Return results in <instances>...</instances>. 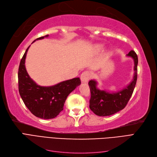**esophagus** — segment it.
Listing matches in <instances>:
<instances>
[{"label": "esophagus", "instance_id": "obj_1", "mask_svg": "<svg viewBox=\"0 0 157 157\" xmlns=\"http://www.w3.org/2000/svg\"><path fill=\"white\" fill-rule=\"evenodd\" d=\"M90 78H91V74L88 71H84L80 75V80H81V82L84 83L88 82Z\"/></svg>", "mask_w": 157, "mask_h": 157}]
</instances>
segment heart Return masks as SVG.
<instances>
[{"mask_svg": "<svg viewBox=\"0 0 157 157\" xmlns=\"http://www.w3.org/2000/svg\"><path fill=\"white\" fill-rule=\"evenodd\" d=\"M103 50V45L98 44L97 45L95 46V50H96L97 52H101Z\"/></svg>", "mask_w": 157, "mask_h": 157, "instance_id": "obj_1", "label": "heart"}]
</instances>
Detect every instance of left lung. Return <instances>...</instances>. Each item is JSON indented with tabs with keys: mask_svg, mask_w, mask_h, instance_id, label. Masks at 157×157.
<instances>
[{
	"mask_svg": "<svg viewBox=\"0 0 157 157\" xmlns=\"http://www.w3.org/2000/svg\"><path fill=\"white\" fill-rule=\"evenodd\" d=\"M126 56L130 57L134 60V74L132 81L124 88L117 92H111L99 89L96 80H91L88 82L91 92L89 107L98 116H110L122 110L132 96L137 81L138 59L136 52L133 50H131Z\"/></svg>",
	"mask_w": 157,
	"mask_h": 157,
	"instance_id": "left-lung-1",
	"label": "left lung"
}]
</instances>
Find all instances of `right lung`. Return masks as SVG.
Returning <instances> with one entry per match:
<instances>
[{
	"label": "right lung",
	"mask_w": 157,
	"mask_h": 157,
	"mask_svg": "<svg viewBox=\"0 0 157 157\" xmlns=\"http://www.w3.org/2000/svg\"><path fill=\"white\" fill-rule=\"evenodd\" d=\"M48 36V35L38 38L33 43ZM29 47L26 50L19 66V92L23 103L32 114L43 119H51L56 117L63 110L69 94L81 82L79 78H74L50 86L38 85L29 77L25 68V58Z\"/></svg>",
	"instance_id": "right-lung-1"
}]
</instances>
